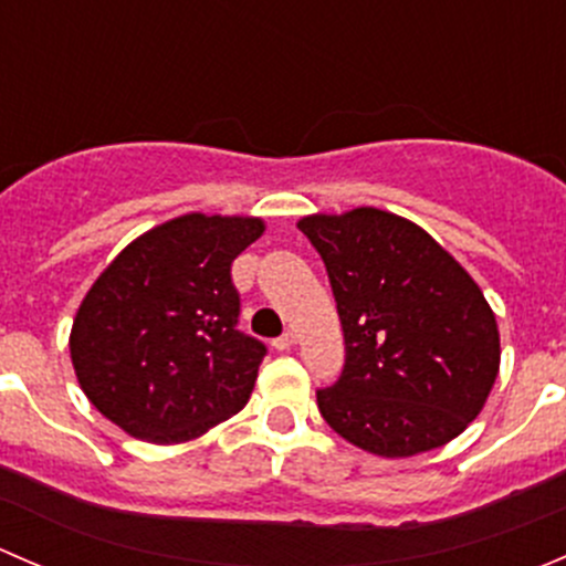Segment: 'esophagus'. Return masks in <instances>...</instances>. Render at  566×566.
<instances>
[{
	"mask_svg": "<svg viewBox=\"0 0 566 566\" xmlns=\"http://www.w3.org/2000/svg\"><path fill=\"white\" fill-rule=\"evenodd\" d=\"M295 345V334L293 331H284L282 336H279V339H273V350H279V353H284V350H290V347Z\"/></svg>",
	"mask_w": 566,
	"mask_h": 566,
	"instance_id": "1",
	"label": "esophagus"
}]
</instances>
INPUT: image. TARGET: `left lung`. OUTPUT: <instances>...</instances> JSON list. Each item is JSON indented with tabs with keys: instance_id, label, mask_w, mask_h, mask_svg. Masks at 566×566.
I'll use <instances>...</instances> for the list:
<instances>
[{
	"instance_id": "obj_1",
	"label": "left lung",
	"mask_w": 566,
	"mask_h": 566,
	"mask_svg": "<svg viewBox=\"0 0 566 566\" xmlns=\"http://www.w3.org/2000/svg\"><path fill=\"white\" fill-rule=\"evenodd\" d=\"M323 256L345 331V369L317 391L334 432L378 458L458 438L499 378L493 310L430 232L378 208L298 221Z\"/></svg>"
}]
</instances>
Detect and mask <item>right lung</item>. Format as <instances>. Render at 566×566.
<instances>
[{"mask_svg":"<svg viewBox=\"0 0 566 566\" xmlns=\"http://www.w3.org/2000/svg\"><path fill=\"white\" fill-rule=\"evenodd\" d=\"M254 216L186 213L119 251L84 295L71 361L90 402L128 436L182 443L249 402L265 345L235 328L232 260Z\"/></svg>","mask_w":566,"mask_h":566,"instance_id":"1","label":"right lung"}]
</instances>
